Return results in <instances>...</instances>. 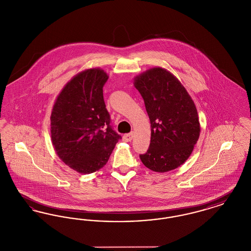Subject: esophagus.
<instances>
[{"label": "esophagus", "instance_id": "1", "mask_svg": "<svg viewBox=\"0 0 251 251\" xmlns=\"http://www.w3.org/2000/svg\"><path fill=\"white\" fill-rule=\"evenodd\" d=\"M132 137H133V133L132 132H131V133H126V134L123 135V141L130 142V141L132 140Z\"/></svg>", "mask_w": 251, "mask_h": 251}]
</instances>
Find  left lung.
I'll list each match as a JSON object with an SVG mask.
<instances>
[{"label":"left lung","mask_w":251,"mask_h":251,"mask_svg":"<svg viewBox=\"0 0 251 251\" xmlns=\"http://www.w3.org/2000/svg\"><path fill=\"white\" fill-rule=\"evenodd\" d=\"M135 88L143 98L151 120V144L140 159L155 172H167L191 155L200 137L198 111L179 80L167 70L153 68L136 76Z\"/></svg>","instance_id":"obj_1"}]
</instances>
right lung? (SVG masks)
<instances>
[{"label":"right lung","instance_id":"1","mask_svg":"<svg viewBox=\"0 0 251 251\" xmlns=\"http://www.w3.org/2000/svg\"><path fill=\"white\" fill-rule=\"evenodd\" d=\"M106 72L75 75L57 96L50 115L51 142L60 159L81 174L104 167L121 135L110 125L103 100Z\"/></svg>","mask_w":251,"mask_h":251}]
</instances>
